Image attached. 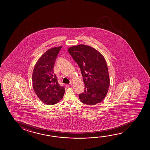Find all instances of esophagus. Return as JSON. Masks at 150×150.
<instances>
[{
  "label": "esophagus",
  "mask_w": 150,
  "mask_h": 150,
  "mask_svg": "<svg viewBox=\"0 0 150 150\" xmlns=\"http://www.w3.org/2000/svg\"><path fill=\"white\" fill-rule=\"evenodd\" d=\"M72 83H71H71H70L69 84H67V85H66V86H67V88H69V87H70V86H72Z\"/></svg>",
  "instance_id": "esophagus-1"
}]
</instances>
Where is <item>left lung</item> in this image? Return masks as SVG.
<instances>
[{"instance_id": "1", "label": "left lung", "mask_w": 150, "mask_h": 150, "mask_svg": "<svg viewBox=\"0 0 150 150\" xmlns=\"http://www.w3.org/2000/svg\"><path fill=\"white\" fill-rule=\"evenodd\" d=\"M68 52L78 64L84 82V92L79 95L81 103L95 105L105 99L110 86L107 62L103 55L84 45L69 48Z\"/></svg>"}]
</instances>
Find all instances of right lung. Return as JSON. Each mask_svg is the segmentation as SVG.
Returning a JSON list of instances; mask_svg holds the SVG:
<instances>
[{
    "label": "right lung",
    "instance_id": "1",
    "mask_svg": "<svg viewBox=\"0 0 150 150\" xmlns=\"http://www.w3.org/2000/svg\"><path fill=\"white\" fill-rule=\"evenodd\" d=\"M62 47L48 50L35 64L32 75L34 90L39 99L47 105L58 103L64 96L65 88L60 86L54 73L56 59Z\"/></svg>",
    "mask_w": 150,
    "mask_h": 150
}]
</instances>
